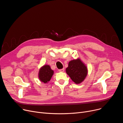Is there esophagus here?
Instances as JSON below:
<instances>
[{
	"label": "esophagus",
	"instance_id": "34e87169",
	"mask_svg": "<svg viewBox=\"0 0 123 123\" xmlns=\"http://www.w3.org/2000/svg\"><path fill=\"white\" fill-rule=\"evenodd\" d=\"M64 70H65V69H64V68H62V69H59L58 71H59V72H64Z\"/></svg>",
	"mask_w": 123,
	"mask_h": 123
}]
</instances>
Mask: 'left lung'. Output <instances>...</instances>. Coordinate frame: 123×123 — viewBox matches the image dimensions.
<instances>
[{
	"instance_id": "obj_1",
	"label": "left lung",
	"mask_w": 123,
	"mask_h": 123,
	"mask_svg": "<svg viewBox=\"0 0 123 123\" xmlns=\"http://www.w3.org/2000/svg\"><path fill=\"white\" fill-rule=\"evenodd\" d=\"M67 74L75 84L82 82L87 74V68L84 63L78 58L70 61L66 68Z\"/></svg>"
}]
</instances>
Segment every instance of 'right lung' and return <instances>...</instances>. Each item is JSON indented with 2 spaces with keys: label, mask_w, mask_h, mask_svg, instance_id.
<instances>
[{
  "label": "right lung",
  "mask_w": 123,
  "mask_h": 123,
  "mask_svg": "<svg viewBox=\"0 0 123 123\" xmlns=\"http://www.w3.org/2000/svg\"><path fill=\"white\" fill-rule=\"evenodd\" d=\"M54 72L52 70L49 65H45L42 66L39 69L38 78L40 81L44 83H48L53 75Z\"/></svg>",
  "instance_id": "obj_1"
}]
</instances>
